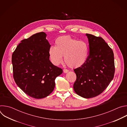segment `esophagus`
Returning a JSON list of instances; mask_svg holds the SVG:
<instances>
[{"label":"esophagus","mask_w":127,"mask_h":127,"mask_svg":"<svg viewBox=\"0 0 127 127\" xmlns=\"http://www.w3.org/2000/svg\"><path fill=\"white\" fill-rule=\"evenodd\" d=\"M63 71H64V73H67V72H68V70H67V69H64Z\"/></svg>","instance_id":"34e87169"}]
</instances>
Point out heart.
<instances>
[{
	"label": "heart",
	"mask_w": 127,
	"mask_h": 127,
	"mask_svg": "<svg viewBox=\"0 0 127 127\" xmlns=\"http://www.w3.org/2000/svg\"><path fill=\"white\" fill-rule=\"evenodd\" d=\"M55 44V47L51 46L49 50L50 59L54 65H59L62 62V56L65 63L70 68L80 67L86 62L88 47L85 42L65 35L58 37Z\"/></svg>",
	"instance_id": "1"
}]
</instances>
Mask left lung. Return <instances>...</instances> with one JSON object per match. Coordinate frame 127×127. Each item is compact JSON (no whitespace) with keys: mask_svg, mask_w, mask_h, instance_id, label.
Wrapping results in <instances>:
<instances>
[{"mask_svg":"<svg viewBox=\"0 0 127 127\" xmlns=\"http://www.w3.org/2000/svg\"><path fill=\"white\" fill-rule=\"evenodd\" d=\"M89 54L86 62L74 69L76 79L73 85L79 96L92 98L101 94L113 80L115 71L113 51L100 37L86 33Z\"/></svg>","mask_w":127,"mask_h":127,"instance_id":"8db88e82","label":"left lung"}]
</instances>
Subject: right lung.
I'll list each match as a JSON object with an SVG mask.
<instances>
[{
  "label": "right lung",
  "instance_id": "1",
  "mask_svg": "<svg viewBox=\"0 0 127 127\" xmlns=\"http://www.w3.org/2000/svg\"><path fill=\"white\" fill-rule=\"evenodd\" d=\"M46 34L40 32L21 41L12 55L14 80L23 91L36 99L47 97L55 86L62 69L49 60L51 45Z\"/></svg>",
  "mask_w": 127,
  "mask_h": 127
}]
</instances>
